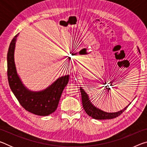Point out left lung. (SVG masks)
Instances as JSON below:
<instances>
[{
	"mask_svg": "<svg viewBox=\"0 0 147 147\" xmlns=\"http://www.w3.org/2000/svg\"><path fill=\"white\" fill-rule=\"evenodd\" d=\"M139 50V53H140V51ZM80 90L81 92V96H82V105L84 110L88 114L89 116L91 117L92 118L98 119V120H104V119H111L115 118L117 117H118L121 115V114L124 111H125L126 108H128V106L130 105L131 102L128 104L127 106H126L123 109H122L121 111H119L117 112H114V113H108L105 112L101 109H98L96 107L94 106L93 104L91 103V102L89 100L88 94H87L85 90H84L82 88H80Z\"/></svg>",
	"mask_w": 147,
	"mask_h": 147,
	"instance_id": "1",
	"label": "left lung"
}]
</instances>
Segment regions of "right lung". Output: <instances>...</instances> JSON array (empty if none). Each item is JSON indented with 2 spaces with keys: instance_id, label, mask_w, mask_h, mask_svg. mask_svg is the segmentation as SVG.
I'll return each mask as SVG.
<instances>
[{
  "instance_id": "add662e5",
  "label": "right lung",
  "mask_w": 147,
  "mask_h": 147,
  "mask_svg": "<svg viewBox=\"0 0 147 147\" xmlns=\"http://www.w3.org/2000/svg\"><path fill=\"white\" fill-rule=\"evenodd\" d=\"M18 35L11 40L7 55L9 87L20 104L26 111L39 116L49 115L58 108L62 92L69 82V75L58 78L44 90L32 91L27 89L20 79L15 64L14 53Z\"/></svg>"
}]
</instances>
